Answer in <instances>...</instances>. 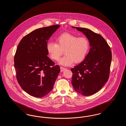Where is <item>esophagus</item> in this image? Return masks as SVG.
I'll list each match as a JSON object with an SVG mask.
<instances>
[{
	"mask_svg": "<svg viewBox=\"0 0 126 126\" xmlns=\"http://www.w3.org/2000/svg\"><path fill=\"white\" fill-rule=\"evenodd\" d=\"M65 69H66V68L63 67H62V66H61V67H60V71H61V72L64 71Z\"/></svg>",
	"mask_w": 126,
	"mask_h": 126,
	"instance_id": "esophagus-1",
	"label": "esophagus"
}]
</instances>
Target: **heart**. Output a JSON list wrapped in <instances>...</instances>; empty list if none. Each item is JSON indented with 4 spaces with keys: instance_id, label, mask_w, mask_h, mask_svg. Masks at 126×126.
<instances>
[{
    "instance_id": "obj_1",
    "label": "heart",
    "mask_w": 126,
    "mask_h": 126,
    "mask_svg": "<svg viewBox=\"0 0 126 126\" xmlns=\"http://www.w3.org/2000/svg\"><path fill=\"white\" fill-rule=\"evenodd\" d=\"M56 42L47 44V50L50 58L58 60L64 50L65 55L59 60L62 66L71 65L84 60L89 49V42L84 37H78L69 33L61 34L56 38Z\"/></svg>"
}]
</instances>
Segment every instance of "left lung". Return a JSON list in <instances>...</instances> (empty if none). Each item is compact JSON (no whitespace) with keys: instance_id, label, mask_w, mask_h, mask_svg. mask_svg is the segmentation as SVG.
<instances>
[{"instance_id":"1","label":"left lung","mask_w":126,"mask_h":126,"mask_svg":"<svg viewBox=\"0 0 126 126\" xmlns=\"http://www.w3.org/2000/svg\"><path fill=\"white\" fill-rule=\"evenodd\" d=\"M72 28L85 35L91 47L84 60L71 69L72 85L79 94L89 96L101 90L108 81L112 59L110 48L100 34L86 28Z\"/></svg>"}]
</instances>
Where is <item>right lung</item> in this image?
Instances as JSON below:
<instances>
[{
    "label": "right lung",
    "instance_id": "1",
    "mask_svg": "<svg viewBox=\"0 0 126 126\" xmlns=\"http://www.w3.org/2000/svg\"><path fill=\"white\" fill-rule=\"evenodd\" d=\"M59 27L54 25L34 30L21 40L14 58L16 78L22 88L32 96L41 98L53 89L60 66L48 56V40Z\"/></svg>",
    "mask_w": 126,
    "mask_h": 126
}]
</instances>
